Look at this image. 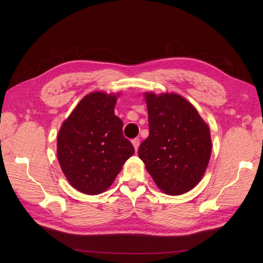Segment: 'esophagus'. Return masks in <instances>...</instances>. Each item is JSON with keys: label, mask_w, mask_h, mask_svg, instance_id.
Wrapping results in <instances>:
<instances>
[{"label": "esophagus", "mask_w": 263, "mask_h": 263, "mask_svg": "<svg viewBox=\"0 0 263 263\" xmlns=\"http://www.w3.org/2000/svg\"><path fill=\"white\" fill-rule=\"evenodd\" d=\"M132 142H133V145H134V148H135V150H138V147H139V145H140V140H139V138H135V139H133L132 140Z\"/></svg>", "instance_id": "1"}]
</instances>
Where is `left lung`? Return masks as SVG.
<instances>
[{"label":"left lung","mask_w":263,"mask_h":263,"mask_svg":"<svg viewBox=\"0 0 263 263\" xmlns=\"http://www.w3.org/2000/svg\"><path fill=\"white\" fill-rule=\"evenodd\" d=\"M145 97L149 136L140 144L138 156L164 193H185L208 168L212 153L209 126L179 94L146 93Z\"/></svg>","instance_id":"1"}]
</instances>
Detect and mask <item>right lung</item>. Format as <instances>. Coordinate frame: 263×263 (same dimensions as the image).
Instances as JSON below:
<instances>
[{"mask_svg":"<svg viewBox=\"0 0 263 263\" xmlns=\"http://www.w3.org/2000/svg\"><path fill=\"white\" fill-rule=\"evenodd\" d=\"M115 104L114 94H87L59 130L57 156L61 170L70 184L84 194L104 192L135 153L132 142L124 137Z\"/></svg>","mask_w":263,"mask_h":263,"instance_id":"add662e5","label":"right lung"}]
</instances>
